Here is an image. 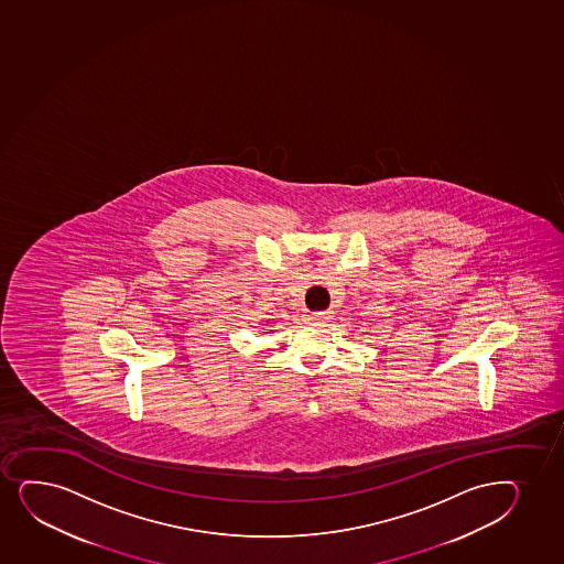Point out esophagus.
Masks as SVG:
<instances>
[{"mask_svg": "<svg viewBox=\"0 0 564 564\" xmlns=\"http://www.w3.org/2000/svg\"><path fill=\"white\" fill-rule=\"evenodd\" d=\"M329 314L330 312H314V314H312L311 317H308V319H311V322H322V319H327V317H329Z\"/></svg>", "mask_w": 564, "mask_h": 564, "instance_id": "obj_1", "label": "esophagus"}]
</instances>
